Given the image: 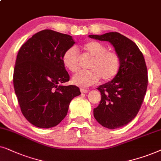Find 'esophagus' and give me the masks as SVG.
<instances>
[{
	"label": "esophagus",
	"mask_w": 161,
	"mask_h": 161,
	"mask_svg": "<svg viewBox=\"0 0 161 161\" xmlns=\"http://www.w3.org/2000/svg\"><path fill=\"white\" fill-rule=\"evenodd\" d=\"M80 91H81V93H88V90H87V89H85V88H80Z\"/></svg>",
	"instance_id": "1"
}]
</instances>
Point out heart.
<instances>
[{
  "instance_id": "1",
  "label": "heart",
  "mask_w": 161,
  "mask_h": 161,
  "mask_svg": "<svg viewBox=\"0 0 161 161\" xmlns=\"http://www.w3.org/2000/svg\"><path fill=\"white\" fill-rule=\"evenodd\" d=\"M85 53L92 57L90 70H82L74 75L72 82L77 86L87 87L98 82L101 78L109 82L117 76L120 70V57L116 52L108 51V48L97 41H90L82 46ZM63 63L70 72L79 69V54L76 48L67 49L63 55Z\"/></svg>"
}]
</instances>
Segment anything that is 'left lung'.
Listing matches in <instances>:
<instances>
[{
	"mask_svg": "<svg viewBox=\"0 0 161 161\" xmlns=\"http://www.w3.org/2000/svg\"><path fill=\"white\" fill-rule=\"evenodd\" d=\"M89 37L110 42L121 62L117 76L97 88L102 98L93 109L94 118L108 129L124 127L138 114L147 92L148 75L144 57L133 41L118 32L92 34Z\"/></svg>",
	"mask_w": 161,
	"mask_h": 161,
	"instance_id": "1",
	"label": "left lung"
}]
</instances>
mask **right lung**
<instances>
[{
	"instance_id": "right-lung-1",
	"label": "right lung",
	"mask_w": 161,
	"mask_h": 161,
	"mask_svg": "<svg viewBox=\"0 0 161 161\" xmlns=\"http://www.w3.org/2000/svg\"><path fill=\"white\" fill-rule=\"evenodd\" d=\"M74 43L68 34L46 29L34 34L18 51L14 92L23 115L35 127L59 124L67 115L70 101L81 94L75 85H61L70 79L63 55Z\"/></svg>"
}]
</instances>
